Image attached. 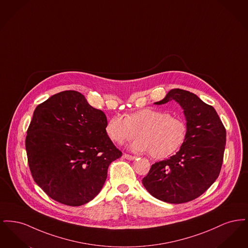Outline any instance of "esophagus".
<instances>
[{
    "label": "esophagus",
    "mask_w": 248,
    "mask_h": 248,
    "mask_svg": "<svg viewBox=\"0 0 248 248\" xmlns=\"http://www.w3.org/2000/svg\"><path fill=\"white\" fill-rule=\"evenodd\" d=\"M123 158L131 161V160H135L137 157H136V156H133V155H130V154H123Z\"/></svg>",
    "instance_id": "esophagus-1"
}]
</instances>
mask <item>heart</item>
Returning a JSON list of instances; mask_svg holds the SVG:
<instances>
[{
    "label": "heart",
    "mask_w": 248,
    "mask_h": 248,
    "mask_svg": "<svg viewBox=\"0 0 248 248\" xmlns=\"http://www.w3.org/2000/svg\"><path fill=\"white\" fill-rule=\"evenodd\" d=\"M107 136L123 144L137 137L131 149L138 153H150L154 159H163L176 153L183 144L187 125L182 119L171 116L165 110L143 108L124 118L114 115L105 126Z\"/></svg>",
    "instance_id": "obj_1"
}]
</instances>
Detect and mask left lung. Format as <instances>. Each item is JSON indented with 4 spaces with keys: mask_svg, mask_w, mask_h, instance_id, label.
I'll return each mask as SVG.
<instances>
[{
    "mask_svg": "<svg viewBox=\"0 0 248 248\" xmlns=\"http://www.w3.org/2000/svg\"><path fill=\"white\" fill-rule=\"evenodd\" d=\"M177 101L187 120L185 140L177 154L152 165L142 179L159 200L183 203L201 196L219 176L223 163L226 129L212 106L189 91L172 89L157 105Z\"/></svg>",
    "mask_w": 248,
    "mask_h": 248,
    "instance_id": "obj_1",
    "label": "left lung"
}]
</instances>
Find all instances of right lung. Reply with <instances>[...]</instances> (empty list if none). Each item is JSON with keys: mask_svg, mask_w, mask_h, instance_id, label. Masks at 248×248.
<instances>
[{"mask_svg": "<svg viewBox=\"0 0 248 248\" xmlns=\"http://www.w3.org/2000/svg\"><path fill=\"white\" fill-rule=\"evenodd\" d=\"M106 124L105 113L73 90L36 107L25 146L31 176L50 198L79 206L99 193L108 166L122 156Z\"/></svg>", "mask_w": 248, "mask_h": 248, "instance_id": "obj_1", "label": "right lung"}]
</instances>
